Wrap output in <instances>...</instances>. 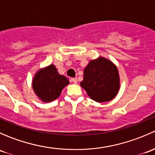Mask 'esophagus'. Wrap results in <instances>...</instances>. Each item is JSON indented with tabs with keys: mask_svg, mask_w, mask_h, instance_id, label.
I'll use <instances>...</instances> for the list:
<instances>
[{
	"mask_svg": "<svg viewBox=\"0 0 155 155\" xmlns=\"http://www.w3.org/2000/svg\"><path fill=\"white\" fill-rule=\"evenodd\" d=\"M71 81L73 82V83H77V78H72Z\"/></svg>",
	"mask_w": 155,
	"mask_h": 155,
	"instance_id": "obj_1",
	"label": "esophagus"
}]
</instances>
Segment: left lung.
<instances>
[{
    "label": "left lung",
    "instance_id": "1",
    "mask_svg": "<svg viewBox=\"0 0 155 155\" xmlns=\"http://www.w3.org/2000/svg\"><path fill=\"white\" fill-rule=\"evenodd\" d=\"M80 85L94 101L100 103L111 101L119 89L118 69L104 58L91 61L84 70Z\"/></svg>",
    "mask_w": 155,
    "mask_h": 155
}]
</instances>
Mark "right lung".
<instances>
[{
	"label": "right lung",
	"mask_w": 155,
	"mask_h": 155,
	"mask_svg": "<svg viewBox=\"0 0 155 155\" xmlns=\"http://www.w3.org/2000/svg\"><path fill=\"white\" fill-rule=\"evenodd\" d=\"M69 84L65 76L58 73L54 65L39 70L33 81V88L36 94L45 102L57 99L62 89Z\"/></svg>",
	"instance_id": "1"
}]
</instances>
